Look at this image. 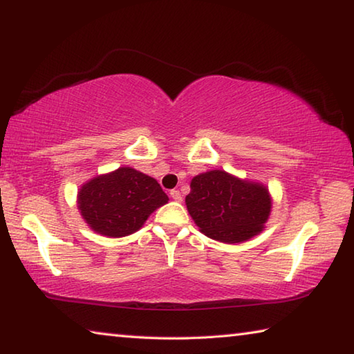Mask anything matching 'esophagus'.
<instances>
[{"label":"esophagus","instance_id":"1","mask_svg":"<svg viewBox=\"0 0 354 354\" xmlns=\"http://www.w3.org/2000/svg\"><path fill=\"white\" fill-rule=\"evenodd\" d=\"M170 196L175 201H183V195H181V192L179 190H176V189H173V190H170Z\"/></svg>","mask_w":354,"mask_h":354}]
</instances>
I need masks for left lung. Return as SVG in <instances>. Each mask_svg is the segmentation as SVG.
Wrapping results in <instances>:
<instances>
[{"mask_svg": "<svg viewBox=\"0 0 354 354\" xmlns=\"http://www.w3.org/2000/svg\"><path fill=\"white\" fill-rule=\"evenodd\" d=\"M185 205L207 237L239 243L262 231L272 200L263 185L212 170L192 179Z\"/></svg>", "mask_w": 354, "mask_h": 354, "instance_id": "obj_1", "label": "left lung"}]
</instances>
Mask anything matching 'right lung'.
<instances>
[{
  "label": "right lung",
  "instance_id": "right-lung-1",
  "mask_svg": "<svg viewBox=\"0 0 354 354\" xmlns=\"http://www.w3.org/2000/svg\"><path fill=\"white\" fill-rule=\"evenodd\" d=\"M169 196L154 178L129 167L97 176L82 185L77 207L93 231L107 237L133 234Z\"/></svg>",
  "mask_w": 354,
  "mask_h": 354
}]
</instances>
